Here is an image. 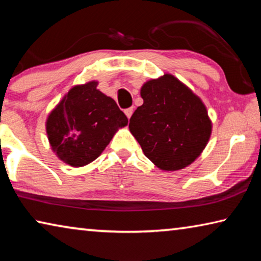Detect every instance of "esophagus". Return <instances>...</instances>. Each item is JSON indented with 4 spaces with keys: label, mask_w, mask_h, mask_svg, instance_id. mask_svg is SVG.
I'll return each instance as SVG.
<instances>
[{
    "label": "esophagus",
    "mask_w": 261,
    "mask_h": 261,
    "mask_svg": "<svg viewBox=\"0 0 261 261\" xmlns=\"http://www.w3.org/2000/svg\"><path fill=\"white\" fill-rule=\"evenodd\" d=\"M124 113H125V115H126V117H127V118H130V117H131V115H132V113H134V107L126 108V109L124 110Z\"/></svg>",
    "instance_id": "34e87169"
}]
</instances>
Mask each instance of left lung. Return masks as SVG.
I'll return each instance as SVG.
<instances>
[{"mask_svg": "<svg viewBox=\"0 0 261 261\" xmlns=\"http://www.w3.org/2000/svg\"><path fill=\"white\" fill-rule=\"evenodd\" d=\"M140 95L144 103L131 116L129 129L145 156L167 171L191 165L212 134L201 99L169 73L145 83Z\"/></svg>", "mask_w": 261, "mask_h": 261, "instance_id": "obj_1", "label": "left lung"}]
</instances>
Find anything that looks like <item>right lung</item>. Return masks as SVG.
Returning <instances> with one entry per match:
<instances>
[{
	"instance_id": "obj_1",
	"label": "right lung",
	"mask_w": 261,
	"mask_h": 261,
	"mask_svg": "<svg viewBox=\"0 0 261 261\" xmlns=\"http://www.w3.org/2000/svg\"><path fill=\"white\" fill-rule=\"evenodd\" d=\"M92 81L73 86L48 115L46 130L51 149L72 167L94 161L120 127L127 125L124 113Z\"/></svg>"
}]
</instances>
